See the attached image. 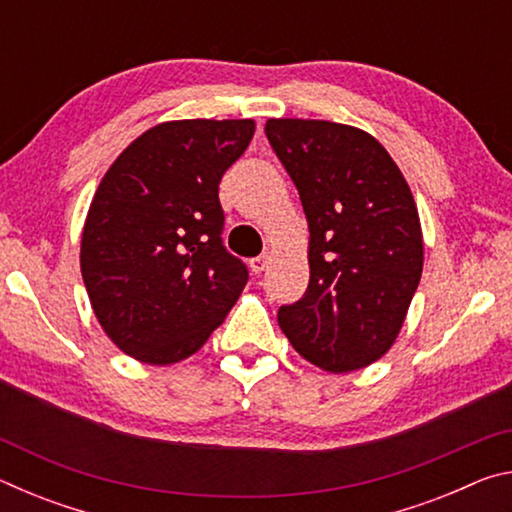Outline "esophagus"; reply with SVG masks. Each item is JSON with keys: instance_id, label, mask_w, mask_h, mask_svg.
Instances as JSON below:
<instances>
[{"instance_id": "1", "label": "esophagus", "mask_w": 512, "mask_h": 512, "mask_svg": "<svg viewBox=\"0 0 512 512\" xmlns=\"http://www.w3.org/2000/svg\"><path fill=\"white\" fill-rule=\"evenodd\" d=\"M266 268H268V257H266V255H259V257H253V259H250V271H253L255 275L264 273Z\"/></svg>"}]
</instances>
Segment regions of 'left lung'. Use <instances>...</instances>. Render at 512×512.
<instances>
[{
	"label": "left lung",
	"mask_w": 512,
	"mask_h": 512,
	"mask_svg": "<svg viewBox=\"0 0 512 512\" xmlns=\"http://www.w3.org/2000/svg\"><path fill=\"white\" fill-rule=\"evenodd\" d=\"M266 137L309 223V287L277 311L293 348L327 372L384 357L420 284L418 207L388 151L361 128L268 119Z\"/></svg>",
	"instance_id": "left-lung-1"
}]
</instances>
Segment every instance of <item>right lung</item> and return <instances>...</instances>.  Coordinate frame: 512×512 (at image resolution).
<instances>
[{
  "instance_id": "add662e5",
  "label": "right lung",
  "mask_w": 512,
  "mask_h": 512,
  "mask_svg": "<svg viewBox=\"0 0 512 512\" xmlns=\"http://www.w3.org/2000/svg\"><path fill=\"white\" fill-rule=\"evenodd\" d=\"M253 119L164 121L110 164L81 237L94 316L121 352L151 366L192 357L248 282L221 241L219 183Z\"/></svg>"
}]
</instances>
